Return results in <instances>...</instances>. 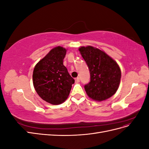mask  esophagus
I'll return each mask as SVG.
<instances>
[{"label": "esophagus", "mask_w": 149, "mask_h": 149, "mask_svg": "<svg viewBox=\"0 0 149 149\" xmlns=\"http://www.w3.org/2000/svg\"><path fill=\"white\" fill-rule=\"evenodd\" d=\"M80 81V80H79V78L78 77V78H76V79H75V82L76 83H79Z\"/></svg>", "instance_id": "1"}]
</instances>
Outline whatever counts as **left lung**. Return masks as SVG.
Listing matches in <instances>:
<instances>
[{
	"instance_id": "1",
	"label": "left lung",
	"mask_w": 149,
	"mask_h": 149,
	"mask_svg": "<svg viewBox=\"0 0 149 149\" xmlns=\"http://www.w3.org/2000/svg\"><path fill=\"white\" fill-rule=\"evenodd\" d=\"M79 50L90 73V81L84 85L88 96L97 101L113 96L119 88L121 77L117 63L98 48L81 47Z\"/></svg>"
}]
</instances>
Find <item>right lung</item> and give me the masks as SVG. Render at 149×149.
I'll return each mask as SVG.
<instances>
[{"instance_id": "add662e5", "label": "right lung", "mask_w": 149, "mask_h": 149, "mask_svg": "<svg viewBox=\"0 0 149 149\" xmlns=\"http://www.w3.org/2000/svg\"><path fill=\"white\" fill-rule=\"evenodd\" d=\"M66 53V49L61 47L54 48L34 68L35 89L42 100L52 104L63 102L74 83L63 63Z\"/></svg>"}]
</instances>
